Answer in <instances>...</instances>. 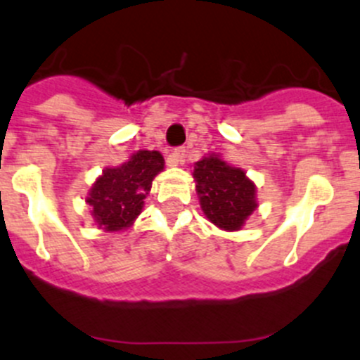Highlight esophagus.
I'll use <instances>...</instances> for the list:
<instances>
[{
    "label": "esophagus",
    "instance_id": "esophagus-1",
    "mask_svg": "<svg viewBox=\"0 0 360 360\" xmlns=\"http://www.w3.org/2000/svg\"><path fill=\"white\" fill-rule=\"evenodd\" d=\"M184 161H185V148L184 147H179V148H175V150L169 152V155H168L169 166L184 165Z\"/></svg>",
    "mask_w": 360,
    "mask_h": 360
}]
</instances>
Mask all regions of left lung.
Listing matches in <instances>:
<instances>
[{
	"instance_id": "8db88e82",
	"label": "left lung",
	"mask_w": 360,
	"mask_h": 360,
	"mask_svg": "<svg viewBox=\"0 0 360 360\" xmlns=\"http://www.w3.org/2000/svg\"><path fill=\"white\" fill-rule=\"evenodd\" d=\"M195 191L206 219L224 231H238L257 208L255 185L243 169L212 154L194 165Z\"/></svg>"
}]
</instances>
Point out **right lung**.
<instances>
[{
	"label": "right lung",
	"instance_id": "right-lung-1",
	"mask_svg": "<svg viewBox=\"0 0 360 360\" xmlns=\"http://www.w3.org/2000/svg\"><path fill=\"white\" fill-rule=\"evenodd\" d=\"M162 169L165 159L158 150H140L124 165L106 168L85 199L99 229L113 233L129 227L143 210L152 180Z\"/></svg>",
	"mask_w": 360,
	"mask_h": 360
}]
</instances>
